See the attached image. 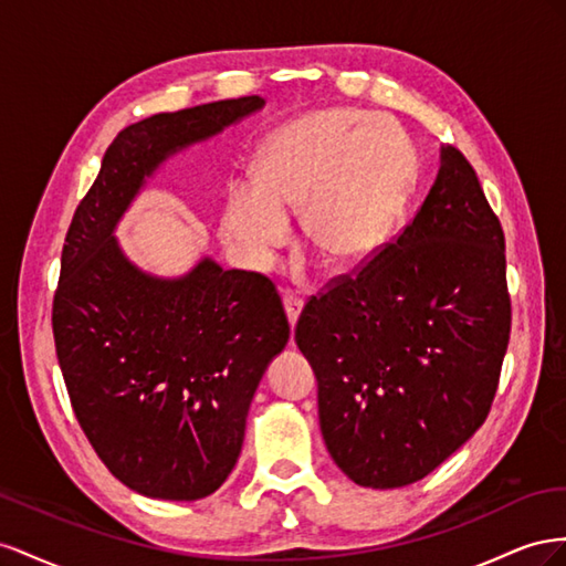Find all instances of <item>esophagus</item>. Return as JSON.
<instances>
[{
  "instance_id": "34e87169",
  "label": "esophagus",
  "mask_w": 566,
  "mask_h": 566,
  "mask_svg": "<svg viewBox=\"0 0 566 566\" xmlns=\"http://www.w3.org/2000/svg\"><path fill=\"white\" fill-rule=\"evenodd\" d=\"M301 308H303V298L296 296V294H286L284 296V311H286V317H289V325H296V319L301 315Z\"/></svg>"
}]
</instances>
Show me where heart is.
I'll return each mask as SVG.
<instances>
[{
  "label": "heart",
  "instance_id": "obj_1",
  "mask_svg": "<svg viewBox=\"0 0 566 566\" xmlns=\"http://www.w3.org/2000/svg\"><path fill=\"white\" fill-rule=\"evenodd\" d=\"M417 175L402 125L355 108H327L268 135L255 180L228 187L222 237L241 263L265 270L303 211L313 247L336 265L375 258L396 230Z\"/></svg>",
  "mask_w": 566,
  "mask_h": 566
}]
</instances>
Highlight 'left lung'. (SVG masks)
<instances>
[{"label":"left lung","mask_w":566,"mask_h":566,"mask_svg":"<svg viewBox=\"0 0 566 566\" xmlns=\"http://www.w3.org/2000/svg\"><path fill=\"white\" fill-rule=\"evenodd\" d=\"M510 327L503 224L470 160L446 147L412 222L296 322L338 470L367 489L433 472L486 422Z\"/></svg>","instance_id":"1"}]
</instances>
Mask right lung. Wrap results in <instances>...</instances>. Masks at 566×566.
Returning a JSON list of instances; mask_svg holds the SVG:
<instances>
[{
  "label": "right lung",
  "mask_w": 566,
  "mask_h": 566,
  "mask_svg": "<svg viewBox=\"0 0 566 566\" xmlns=\"http://www.w3.org/2000/svg\"><path fill=\"white\" fill-rule=\"evenodd\" d=\"M261 106L239 96L123 127L63 241L52 329L71 406L108 472L147 497L199 500L222 486L289 319L265 274L203 258L180 280H156L113 230L168 156Z\"/></svg>",
  "instance_id": "obj_1"
}]
</instances>
